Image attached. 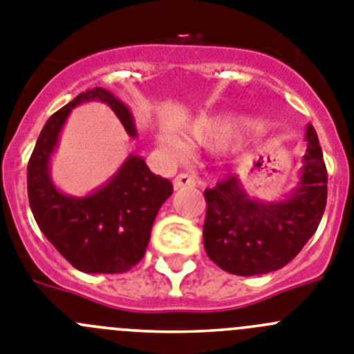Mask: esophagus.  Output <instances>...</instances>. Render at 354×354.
Wrapping results in <instances>:
<instances>
[{
	"label": "esophagus",
	"instance_id": "34e87169",
	"mask_svg": "<svg viewBox=\"0 0 354 354\" xmlns=\"http://www.w3.org/2000/svg\"><path fill=\"white\" fill-rule=\"evenodd\" d=\"M174 189L180 190V189H190V187H196V178H192L190 174H178L173 181Z\"/></svg>",
	"mask_w": 354,
	"mask_h": 354
}]
</instances>
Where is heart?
<instances>
[{
    "instance_id": "heart-1",
    "label": "heart",
    "mask_w": 354,
    "mask_h": 354,
    "mask_svg": "<svg viewBox=\"0 0 354 354\" xmlns=\"http://www.w3.org/2000/svg\"><path fill=\"white\" fill-rule=\"evenodd\" d=\"M263 123L257 120H232V118H218V116H203L196 122L190 123L185 129V139L190 145L199 146H221L240 136L247 130H261ZM162 146H165L171 151H183L187 148V142L178 136H164L160 139Z\"/></svg>"
}]
</instances>
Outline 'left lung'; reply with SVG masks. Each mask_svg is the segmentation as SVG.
Listing matches in <instances>:
<instances>
[{
  "label": "left lung",
  "instance_id": "8db88e82",
  "mask_svg": "<svg viewBox=\"0 0 354 354\" xmlns=\"http://www.w3.org/2000/svg\"><path fill=\"white\" fill-rule=\"evenodd\" d=\"M307 153L298 185L279 201L252 197L240 176L205 190V250L224 272L241 277L275 272L300 252L316 232L326 206V165L314 127L305 130Z\"/></svg>",
  "mask_w": 354,
  "mask_h": 354
}]
</instances>
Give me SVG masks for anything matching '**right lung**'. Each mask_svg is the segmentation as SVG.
I'll return each mask as SVG.
<instances>
[{
	"mask_svg": "<svg viewBox=\"0 0 354 354\" xmlns=\"http://www.w3.org/2000/svg\"><path fill=\"white\" fill-rule=\"evenodd\" d=\"M100 102L113 109L130 138H138L132 111L106 88H91L54 113L38 136L28 164V197L40 231L74 268L84 273H123L142 259L158 209L173 183L129 153L116 173L86 196L54 185L50 158L72 109Z\"/></svg>",
	"mask_w": 354,
	"mask_h": 354,
	"instance_id": "obj_1",
	"label": "right lung"
}]
</instances>
